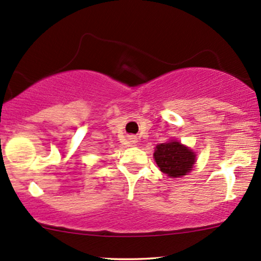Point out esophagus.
I'll return each instance as SVG.
<instances>
[{
  "instance_id": "obj_1",
  "label": "esophagus",
  "mask_w": 261,
  "mask_h": 261,
  "mask_svg": "<svg viewBox=\"0 0 261 261\" xmlns=\"http://www.w3.org/2000/svg\"><path fill=\"white\" fill-rule=\"evenodd\" d=\"M128 143H130L131 146H135V144L137 143V140H136V137H134V136L128 137Z\"/></svg>"
}]
</instances>
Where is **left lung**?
Here are the masks:
<instances>
[{"instance_id":"8db88e82","label":"left lung","mask_w":261,"mask_h":261,"mask_svg":"<svg viewBox=\"0 0 261 261\" xmlns=\"http://www.w3.org/2000/svg\"><path fill=\"white\" fill-rule=\"evenodd\" d=\"M195 153L176 140L158 144L154 151V159L160 171L171 178L186 176L193 170L195 164Z\"/></svg>"}]
</instances>
